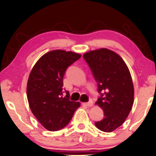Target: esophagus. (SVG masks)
<instances>
[{"mask_svg":"<svg viewBox=\"0 0 156 156\" xmlns=\"http://www.w3.org/2000/svg\"><path fill=\"white\" fill-rule=\"evenodd\" d=\"M83 105H85V106H87V107H92L93 105V102L92 100H90L88 102L83 103Z\"/></svg>","mask_w":156,"mask_h":156,"instance_id":"1","label":"esophagus"}]
</instances>
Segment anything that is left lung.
<instances>
[{"mask_svg":"<svg viewBox=\"0 0 156 156\" xmlns=\"http://www.w3.org/2000/svg\"><path fill=\"white\" fill-rule=\"evenodd\" d=\"M83 58L101 95L95 104L104 111V118L95 124L101 131L112 132L125 122L132 108L134 89L130 71L119 54L105 48L87 52Z\"/></svg>","mask_w":156,"mask_h":156,"instance_id":"1","label":"left lung"}]
</instances>
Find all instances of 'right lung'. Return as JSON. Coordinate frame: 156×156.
Segmentation results:
<instances>
[{"mask_svg":"<svg viewBox=\"0 0 156 156\" xmlns=\"http://www.w3.org/2000/svg\"><path fill=\"white\" fill-rule=\"evenodd\" d=\"M81 57L64 50H53L41 57L30 72L27 96L32 112L41 125L51 131L69 124L80 104L63 96V78L68 67Z\"/></svg>","mask_w":156,"mask_h":156,"instance_id":"add662e5","label":"right lung"}]
</instances>
